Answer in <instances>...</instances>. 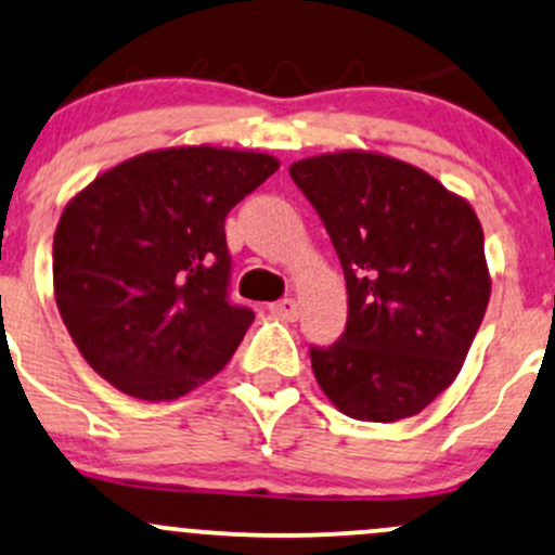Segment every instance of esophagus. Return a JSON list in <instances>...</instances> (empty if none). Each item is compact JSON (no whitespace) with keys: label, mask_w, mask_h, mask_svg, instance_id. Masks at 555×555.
Listing matches in <instances>:
<instances>
[{"label":"esophagus","mask_w":555,"mask_h":555,"mask_svg":"<svg viewBox=\"0 0 555 555\" xmlns=\"http://www.w3.org/2000/svg\"><path fill=\"white\" fill-rule=\"evenodd\" d=\"M271 313L273 315H279V319H284V321H295L297 319V300H292V297H284V300H279V302H271Z\"/></svg>","instance_id":"34e87169"}]
</instances>
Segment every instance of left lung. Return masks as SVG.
I'll use <instances>...</instances> for the list:
<instances>
[{
    "label": "left lung",
    "instance_id": "left-lung-1",
    "mask_svg": "<svg viewBox=\"0 0 555 555\" xmlns=\"http://www.w3.org/2000/svg\"><path fill=\"white\" fill-rule=\"evenodd\" d=\"M347 284L339 343L313 347L319 387L358 422L422 413L461 374L490 302L477 212L426 170L371 150L292 163Z\"/></svg>",
    "mask_w": 555,
    "mask_h": 555
}]
</instances>
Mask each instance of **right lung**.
I'll list each match as a JSON object with an SVG mask.
<instances>
[{
    "instance_id": "obj_1",
    "label": "right lung",
    "mask_w": 555,
    "mask_h": 555,
    "mask_svg": "<svg viewBox=\"0 0 555 555\" xmlns=\"http://www.w3.org/2000/svg\"><path fill=\"white\" fill-rule=\"evenodd\" d=\"M279 160L184 144L102 170L54 229L52 282L63 324L102 379L163 403L212 379L253 324L227 297L229 210Z\"/></svg>"
}]
</instances>
